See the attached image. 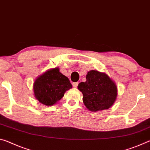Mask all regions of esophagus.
<instances>
[{"mask_svg":"<svg viewBox=\"0 0 150 150\" xmlns=\"http://www.w3.org/2000/svg\"><path fill=\"white\" fill-rule=\"evenodd\" d=\"M78 84H79V83H78L77 82H76V83H72V85H73V87H75V88H76V87H77Z\"/></svg>","mask_w":150,"mask_h":150,"instance_id":"34e87169","label":"esophagus"}]
</instances>
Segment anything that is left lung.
I'll list each match as a JSON object with an SVG mask.
<instances>
[{
    "instance_id": "obj_1",
    "label": "left lung",
    "mask_w": 150,
    "mask_h": 150,
    "mask_svg": "<svg viewBox=\"0 0 150 150\" xmlns=\"http://www.w3.org/2000/svg\"><path fill=\"white\" fill-rule=\"evenodd\" d=\"M85 82L78 85L83 93V101L92 112L106 110L113 105L117 97L115 83L105 73L91 70L86 75Z\"/></svg>"
}]
</instances>
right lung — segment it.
<instances>
[{
	"mask_svg": "<svg viewBox=\"0 0 150 150\" xmlns=\"http://www.w3.org/2000/svg\"><path fill=\"white\" fill-rule=\"evenodd\" d=\"M72 88L69 79L59 72L58 67L45 72L34 83V93L36 99L46 106H52L64 96L66 91Z\"/></svg>",
	"mask_w": 150,
	"mask_h": 150,
	"instance_id": "add662e5",
	"label": "right lung"
}]
</instances>
